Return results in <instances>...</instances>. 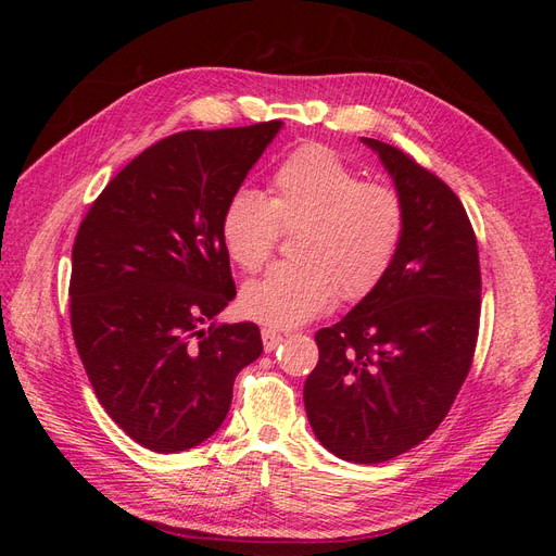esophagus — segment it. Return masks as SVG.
Listing matches in <instances>:
<instances>
[{
  "mask_svg": "<svg viewBox=\"0 0 556 556\" xmlns=\"http://www.w3.org/2000/svg\"><path fill=\"white\" fill-rule=\"evenodd\" d=\"M262 343L266 352H274L282 343V336L276 329H262Z\"/></svg>",
  "mask_w": 556,
  "mask_h": 556,
  "instance_id": "obj_1",
  "label": "esophagus"
}]
</instances>
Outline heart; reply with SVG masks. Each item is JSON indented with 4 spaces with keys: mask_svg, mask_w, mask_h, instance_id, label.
I'll use <instances>...</instances> for the list:
<instances>
[{
    "mask_svg": "<svg viewBox=\"0 0 556 556\" xmlns=\"http://www.w3.org/2000/svg\"><path fill=\"white\" fill-rule=\"evenodd\" d=\"M268 199L233 192L220 217L227 255L257 274L278 248L280 231L294 233L290 257L241 292V313L255 323L290 329L308 323L339 296L343 304L371 294L390 271L403 239L399 194L323 143H304L280 160Z\"/></svg>",
    "mask_w": 556,
    "mask_h": 556,
    "instance_id": "heart-1",
    "label": "heart"
}]
</instances>
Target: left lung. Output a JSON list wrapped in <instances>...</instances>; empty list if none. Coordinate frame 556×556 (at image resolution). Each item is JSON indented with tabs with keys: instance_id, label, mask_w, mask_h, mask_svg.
<instances>
[{
	"instance_id": "left-lung-1",
	"label": "left lung",
	"mask_w": 556,
	"mask_h": 556,
	"mask_svg": "<svg viewBox=\"0 0 556 556\" xmlns=\"http://www.w3.org/2000/svg\"><path fill=\"white\" fill-rule=\"evenodd\" d=\"M380 155L403 204V239L378 288L319 329L308 422L336 457L380 464L422 443L450 413L480 329L476 231L459 197L403 150Z\"/></svg>"
}]
</instances>
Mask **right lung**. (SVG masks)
<instances>
[{
    "label": "right lung",
    "mask_w": 556,
    "mask_h": 556,
    "mask_svg": "<svg viewBox=\"0 0 556 556\" xmlns=\"http://www.w3.org/2000/svg\"><path fill=\"white\" fill-rule=\"evenodd\" d=\"M278 121L172 134L111 178L78 227L70 311L92 390L153 452L204 443L262 355L255 323L204 325L237 296L220 217Z\"/></svg>",
    "instance_id": "1"
}]
</instances>
